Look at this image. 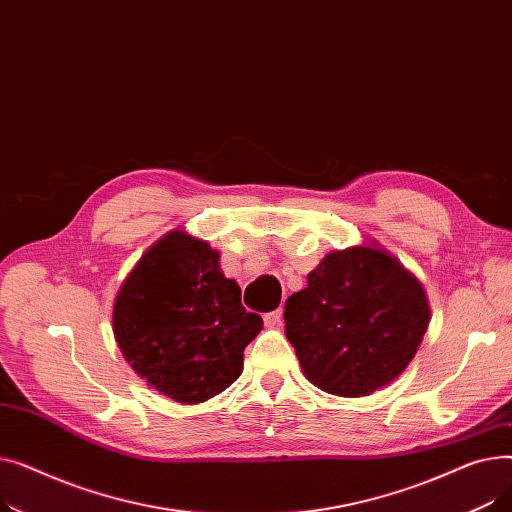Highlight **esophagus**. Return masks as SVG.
<instances>
[{"mask_svg": "<svg viewBox=\"0 0 512 512\" xmlns=\"http://www.w3.org/2000/svg\"><path fill=\"white\" fill-rule=\"evenodd\" d=\"M263 321H265V326H267V328H276V326H280V321H282V309H276V311L265 313V315H263Z\"/></svg>", "mask_w": 512, "mask_h": 512, "instance_id": "1", "label": "esophagus"}]
</instances>
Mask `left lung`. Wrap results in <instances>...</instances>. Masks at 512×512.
<instances>
[{
    "label": "left lung",
    "instance_id": "obj_1",
    "mask_svg": "<svg viewBox=\"0 0 512 512\" xmlns=\"http://www.w3.org/2000/svg\"><path fill=\"white\" fill-rule=\"evenodd\" d=\"M286 338L307 380L357 398L407 369L429 324L421 282L388 251L359 245L328 253L307 288L284 305Z\"/></svg>",
    "mask_w": 512,
    "mask_h": 512
}]
</instances>
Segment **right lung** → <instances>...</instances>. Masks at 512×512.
Returning <instances> with one entry per match:
<instances>
[{"label": "right lung", "instance_id": "1", "mask_svg": "<svg viewBox=\"0 0 512 512\" xmlns=\"http://www.w3.org/2000/svg\"><path fill=\"white\" fill-rule=\"evenodd\" d=\"M263 319L240 303L220 253L172 230L139 259L114 303V336L141 378L182 405L224 392Z\"/></svg>", "mask_w": 512, "mask_h": 512}]
</instances>
